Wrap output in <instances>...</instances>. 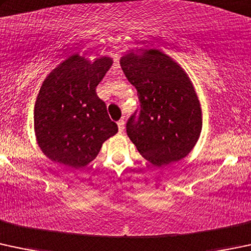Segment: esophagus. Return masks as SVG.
I'll return each instance as SVG.
<instances>
[{
	"label": "esophagus",
	"mask_w": 251,
	"mask_h": 251,
	"mask_svg": "<svg viewBox=\"0 0 251 251\" xmlns=\"http://www.w3.org/2000/svg\"><path fill=\"white\" fill-rule=\"evenodd\" d=\"M118 128H119V132H124V130H125V121L121 119V120L118 121Z\"/></svg>",
	"instance_id": "esophagus-1"
}]
</instances>
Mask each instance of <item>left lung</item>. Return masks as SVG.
Masks as SVG:
<instances>
[{"label":"left lung","instance_id":"obj_1","mask_svg":"<svg viewBox=\"0 0 251 251\" xmlns=\"http://www.w3.org/2000/svg\"><path fill=\"white\" fill-rule=\"evenodd\" d=\"M126 78L136 88L139 110L126 132L139 154L161 167L185 157L202 130V110L183 68L159 50L128 51L120 60Z\"/></svg>","mask_w":251,"mask_h":251}]
</instances>
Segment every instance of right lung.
Masks as SVG:
<instances>
[{
	"label": "right lung",
	"mask_w": 251,
	"mask_h": 251,
	"mask_svg": "<svg viewBox=\"0 0 251 251\" xmlns=\"http://www.w3.org/2000/svg\"><path fill=\"white\" fill-rule=\"evenodd\" d=\"M102 56L90 62L72 55L49 73L35 103L37 143L46 156L66 167L89 165L102 144L118 132L96 86L112 66Z\"/></svg>",
	"instance_id": "obj_1"
}]
</instances>
